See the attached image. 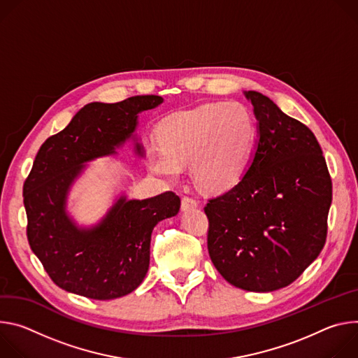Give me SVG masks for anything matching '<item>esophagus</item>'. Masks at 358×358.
Returning <instances> with one entry per match:
<instances>
[{
	"label": "esophagus",
	"mask_w": 358,
	"mask_h": 358,
	"mask_svg": "<svg viewBox=\"0 0 358 358\" xmlns=\"http://www.w3.org/2000/svg\"><path fill=\"white\" fill-rule=\"evenodd\" d=\"M196 206H197V203H196V201L193 199V197H189V196H183L182 197V210L183 212L194 209Z\"/></svg>",
	"instance_id": "1"
}]
</instances>
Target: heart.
<instances>
[{"label":"heart","instance_id":"1","mask_svg":"<svg viewBox=\"0 0 358 358\" xmlns=\"http://www.w3.org/2000/svg\"><path fill=\"white\" fill-rule=\"evenodd\" d=\"M256 138L255 119L241 102L206 103L165 117L157 128L161 146L146 153L150 172L176 180L190 164L202 189L222 192L241 180Z\"/></svg>","mask_w":358,"mask_h":358}]
</instances>
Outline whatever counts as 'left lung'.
<instances>
[{
	"instance_id": "8db88e82",
	"label": "left lung",
	"mask_w": 358,
	"mask_h": 358,
	"mask_svg": "<svg viewBox=\"0 0 358 358\" xmlns=\"http://www.w3.org/2000/svg\"><path fill=\"white\" fill-rule=\"evenodd\" d=\"M256 149L243 178L205 206L209 256L230 285L283 289L317 259L327 237L331 178L314 134L256 91Z\"/></svg>"
}]
</instances>
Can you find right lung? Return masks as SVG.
<instances>
[{
    "label": "right lung",
    "mask_w": 358,
    "mask_h": 358,
    "mask_svg": "<svg viewBox=\"0 0 358 358\" xmlns=\"http://www.w3.org/2000/svg\"><path fill=\"white\" fill-rule=\"evenodd\" d=\"M162 102V96L142 95L116 103H88L39 148L24 183L27 236L58 287L94 300H112L132 293L145 279L152 230L178 215L179 196L165 192L138 201L122 193L91 227L79 226L66 203L88 162L115 155L129 139L135 142V153L143 156L135 135L138 115Z\"/></svg>",
    "instance_id": "add662e5"
}]
</instances>
